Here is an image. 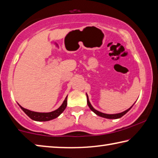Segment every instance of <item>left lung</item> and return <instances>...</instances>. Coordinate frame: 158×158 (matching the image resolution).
Returning <instances> with one entry per match:
<instances>
[{
    "label": "left lung",
    "mask_w": 158,
    "mask_h": 158,
    "mask_svg": "<svg viewBox=\"0 0 158 158\" xmlns=\"http://www.w3.org/2000/svg\"><path fill=\"white\" fill-rule=\"evenodd\" d=\"M86 97H87V104H88V106L89 107V108L91 109V110H92L93 112H94L95 114L98 115V116L101 117H104V118H106V119H119L120 117H122V116H124V115L127 113V112H128L133 106L134 105V103L132 105V106L129 107V109H127V110H125L124 112H119V113H116V114H106V113H103V112H101L98 110H97L94 108V107L92 106V105L91 104V102L89 101V96H88V94H86Z\"/></svg>",
    "instance_id": "obj_1"
}]
</instances>
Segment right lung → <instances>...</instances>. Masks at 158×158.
<instances>
[{
  "label": "right lung",
  "mask_w": 158,
  "mask_h": 158,
  "mask_svg": "<svg viewBox=\"0 0 158 158\" xmlns=\"http://www.w3.org/2000/svg\"><path fill=\"white\" fill-rule=\"evenodd\" d=\"M19 105V104H18ZM67 105V96H66L64 101L62 102V105L60 106L56 110L50 112H34L29 110L26 108H24L23 107H22L20 105H19V106L20 107V108L24 111V112L26 114L27 116L30 117L31 119L34 120V121L37 122H46L50 121L53 119L57 118V117H59L63 111L65 110Z\"/></svg>",
  "instance_id": "obj_1"
}]
</instances>
